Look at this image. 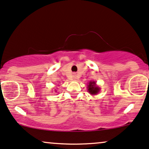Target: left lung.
Segmentation results:
<instances>
[{"instance_id":"obj_1","label":"left lung","mask_w":149,"mask_h":149,"mask_svg":"<svg viewBox=\"0 0 149 149\" xmlns=\"http://www.w3.org/2000/svg\"><path fill=\"white\" fill-rule=\"evenodd\" d=\"M88 91L90 94L97 95L99 93V91H100V88H99L96 85L95 81H91L89 82V85L88 86Z\"/></svg>"}]
</instances>
